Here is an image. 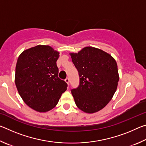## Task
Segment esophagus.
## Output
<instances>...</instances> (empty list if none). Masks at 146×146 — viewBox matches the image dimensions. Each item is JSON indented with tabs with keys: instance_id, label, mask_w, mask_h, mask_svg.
Returning a JSON list of instances; mask_svg holds the SVG:
<instances>
[{
	"instance_id": "obj_1",
	"label": "esophagus",
	"mask_w": 146,
	"mask_h": 146,
	"mask_svg": "<svg viewBox=\"0 0 146 146\" xmlns=\"http://www.w3.org/2000/svg\"><path fill=\"white\" fill-rule=\"evenodd\" d=\"M65 82L67 83V84L68 85H69V83H70V79H69L68 78H66V80H65Z\"/></svg>"
}]
</instances>
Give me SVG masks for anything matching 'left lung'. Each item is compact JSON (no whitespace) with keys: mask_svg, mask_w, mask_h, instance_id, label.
<instances>
[{"mask_svg":"<svg viewBox=\"0 0 146 146\" xmlns=\"http://www.w3.org/2000/svg\"><path fill=\"white\" fill-rule=\"evenodd\" d=\"M70 55L80 76L78 87L71 90L76 106L90 114L99 111L112 99L117 89V62L110 54L91 46Z\"/></svg>","mask_w":146,"mask_h":146,"instance_id":"1","label":"left lung"}]
</instances>
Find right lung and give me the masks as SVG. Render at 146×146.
<instances>
[{"label": "right lung", "mask_w": 146, "mask_h": 146, "mask_svg": "<svg viewBox=\"0 0 146 146\" xmlns=\"http://www.w3.org/2000/svg\"><path fill=\"white\" fill-rule=\"evenodd\" d=\"M59 52L49 46L26 49L17 59L15 82L20 96L29 108L45 113L57 104L68 84L58 77Z\"/></svg>", "instance_id": "1"}]
</instances>
